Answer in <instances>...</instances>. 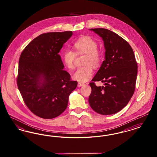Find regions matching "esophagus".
<instances>
[{
    "mask_svg": "<svg viewBox=\"0 0 157 157\" xmlns=\"http://www.w3.org/2000/svg\"><path fill=\"white\" fill-rule=\"evenodd\" d=\"M83 85V83H80V82H79V83H78V86L79 87L82 86Z\"/></svg>",
    "mask_w": 157,
    "mask_h": 157,
    "instance_id": "1",
    "label": "esophagus"
}]
</instances>
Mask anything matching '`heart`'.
<instances>
[{"label":"heart","mask_w":157,"mask_h":157,"mask_svg":"<svg viewBox=\"0 0 157 157\" xmlns=\"http://www.w3.org/2000/svg\"><path fill=\"white\" fill-rule=\"evenodd\" d=\"M75 52L70 49H66L62 53L63 63L69 69L74 67L76 53L85 54L83 64L85 65L78 68L73 75L74 79L79 82H87L94 74L93 68L97 67L101 61V53L98 49L97 42L90 36L81 37L73 43Z\"/></svg>","instance_id":"heart-1"}]
</instances>
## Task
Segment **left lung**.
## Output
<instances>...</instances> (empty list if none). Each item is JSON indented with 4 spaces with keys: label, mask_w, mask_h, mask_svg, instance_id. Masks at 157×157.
<instances>
[{
    "label": "left lung",
    "mask_w": 157,
    "mask_h": 157,
    "mask_svg": "<svg viewBox=\"0 0 157 157\" xmlns=\"http://www.w3.org/2000/svg\"><path fill=\"white\" fill-rule=\"evenodd\" d=\"M104 40L105 59L90 83L89 104L101 115H112L122 109L134 93L138 66L134 53L127 41L115 32L104 28L90 29ZM105 82V87L94 82Z\"/></svg>",
    "instance_id": "8db88e82"
}]
</instances>
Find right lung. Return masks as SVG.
<instances>
[{"label":"right lung","instance_id":"add662e5","mask_svg":"<svg viewBox=\"0 0 157 157\" xmlns=\"http://www.w3.org/2000/svg\"><path fill=\"white\" fill-rule=\"evenodd\" d=\"M72 31L48 32L32 40L19 60L17 85L31 112L44 119L58 117L67 106L78 82L63 69L59 52Z\"/></svg>","mask_w":157,"mask_h":157}]
</instances>
